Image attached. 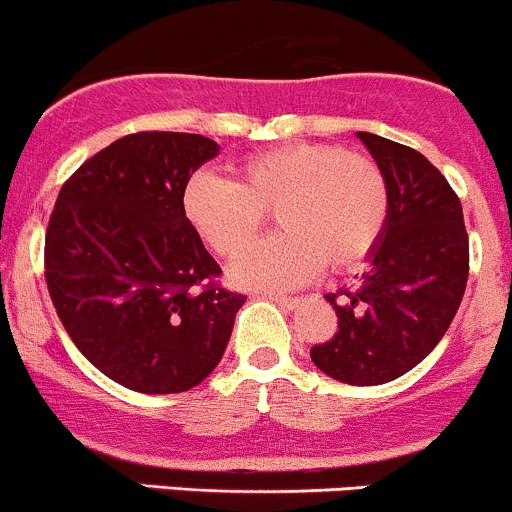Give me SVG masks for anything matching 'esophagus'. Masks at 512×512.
Segmentation results:
<instances>
[{
  "label": "esophagus",
  "mask_w": 512,
  "mask_h": 512,
  "mask_svg": "<svg viewBox=\"0 0 512 512\" xmlns=\"http://www.w3.org/2000/svg\"><path fill=\"white\" fill-rule=\"evenodd\" d=\"M269 299L274 301V304H279L281 309H296V304H299V296H281V294H269Z\"/></svg>",
  "instance_id": "obj_1"
}]
</instances>
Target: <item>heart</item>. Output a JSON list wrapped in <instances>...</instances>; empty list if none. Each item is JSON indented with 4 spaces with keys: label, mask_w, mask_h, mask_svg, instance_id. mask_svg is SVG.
<instances>
[{
    "label": "heart",
    "mask_w": 512,
    "mask_h": 512,
    "mask_svg": "<svg viewBox=\"0 0 512 512\" xmlns=\"http://www.w3.org/2000/svg\"><path fill=\"white\" fill-rule=\"evenodd\" d=\"M196 236L223 259L245 251L274 210L282 233L231 266L241 289H294L321 266L352 271L367 264L389 223V183L372 158L332 143L261 150L233 168L188 178L180 196Z\"/></svg>",
    "instance_id": "obj_1"
}]
</instances>
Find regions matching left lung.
I'll list each match as a JSON object with an SVG mask.
<instances>
[{"label":"left lung","instance_id":"left-lung-1","mask_svg":"<svg viewBox=\"0 0 512 512\" xmlns=\"http://www.w3.org/2000/svg\"><path fill=\"white\" fill-rule=\"evenodd\" d=\"M389 183V223L354 291L329 294L337 334L311 362L344 384H384L422 362L445 337L470 271L462 206L422 153L357 133Z\"/></svg>","mask_w":512,"mask_h":512}]
</instances>
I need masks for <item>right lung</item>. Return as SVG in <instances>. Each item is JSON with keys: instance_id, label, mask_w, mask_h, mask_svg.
<instances>
[{"instance_id": "1", "label": "right lung", "mask_w": 512, "mask_h": 512, "mask_svg": "<svg viewBox=\"0 0 512 512\" xmlns=\"http://www.w3.org/2000/svg\"><path fill=\"white\" fill-rule=\"evenodd\" d=\"M218 155L193 133L125 135L60 188L45 233V279L75 347L105 377L145 394L201 384L221 362L246 296L183 216V186Z\"/></svg>"}]
</instances>
